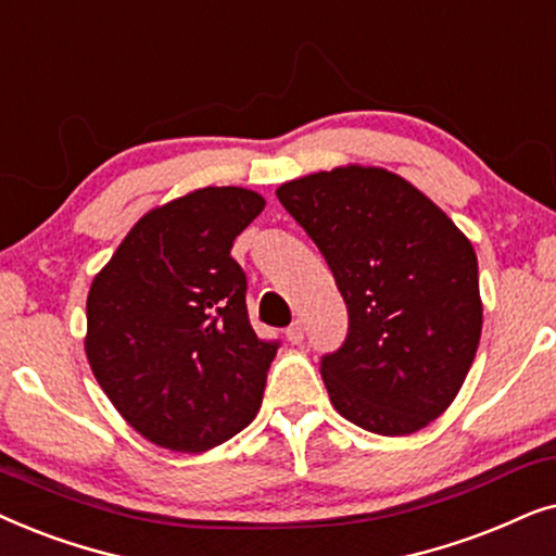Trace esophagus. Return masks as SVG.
Returning a JSON list of instances; mask_svg holds the SVG:
<instances>
[{
    "label": "esophagus",
    "mask_w": 556,
    "mask_h": 556,
    "mask_svg": "<svg viewBox=\"0 0 556 556\" xmlns=\"http://www.w3.org/2000/svg\"><path fill=\"white\" fill-rule=\"evenodd\" d=\"M285 336H287V340H290V343H302V338H305V325H302V320H294L290 328L285 330Z\"/></svg>",
    "instance_id": "esophagus-1"
}]
</instances>
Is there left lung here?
I'll use <instances>...</instances> for the list:
<instances>
[{"label":"left lung","mask_w":556,"mask_h":556,"mask_svg":"<svg viewBox=\"0 0 556 556\" xmlns=\"http://www.w3.org/2000/svg\"><path fill=\"white\" fill-rule=\"evenodd\" d=\"M328 262L348 336L323 355L348 421L404 438L453 404L483 330L478 256L425 192L383 167L345 165L277 188Z\"/></svg>","instance_id":"left-lung-1"}]
</instances>
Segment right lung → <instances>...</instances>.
<instances>
[{
  "mask_svg": "<svg viewBox=\"0 0 556 556\" xmlns=\"http://www.w3.org/2000/svg\"><path fill=\"white\" fill-rule=\"evenodd\" d=\"M247 188H201L152 208L96 274L86 355L116 412L154 445L205 453L251 425L277 340L247 313L233 239L264 211Z\"/></svg>",
  "mask_w": 556,
  "mask_h": 556,
  "instance_id": "1",
  "label": "right lung"
}]
</instances>
